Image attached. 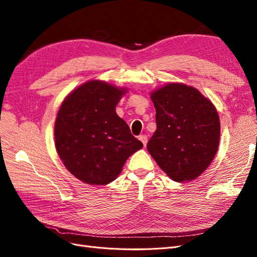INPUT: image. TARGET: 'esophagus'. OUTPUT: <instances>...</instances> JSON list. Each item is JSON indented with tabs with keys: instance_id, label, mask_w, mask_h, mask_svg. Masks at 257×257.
<instances>
[{
	"instance_id": "1",
	"label": "esophagus",
	"mask_w": 257,
	"mask_h": 257,
	"mask_svg": "<svg viewBox=\"0 0 257 257\" xmlns=\"http://www.w3.org/2000/svg\"><path fill=\"white\" fill-rule=\"evenodd\" d=\"M138 139L143 143L144 147H146V146H147V143H148V137H147V135H141V136L138 137Z\"/></svg>"
}]
</instances>
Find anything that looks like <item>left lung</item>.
<instances>
[{
  "label": "left lung",
  "instance_id": "left-lung-1",
  "mask_svg": "<svg viewBox=\"0 0 257 257\" xmlns=\"http://www.w3.org/2000/svg\"><path fill=\"white\" fill-rule=\"evenodd\" d=\"M157 131L147 149L177 182L203 174L220 143V119L213 104L193 87L168 83L151 94Z\"/></svg>",
  "mask_w": 257,
  "mask_h": 257
}]
</instances>
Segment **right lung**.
I'll use <instances>...</instances> for the list:
<instances>
[{
  "label": "right lung",
  "mask_w": 257,
  "mask_h": 257,
  "mask_svg": "<svg viewBox=\"0 0 257 257\" xmlns=\"http://www.w3.org/2000/svg\"><path fill=\"white\" fill-rule=\"evenodd\" d=\"M124 93L92 80L74 90L60 107L54 125L57 151L68 172L84 183L113 181L128 157L144 146L115 112Z\"/></svg>",
  "instance_id": "obj_1"
}]
</instances>
